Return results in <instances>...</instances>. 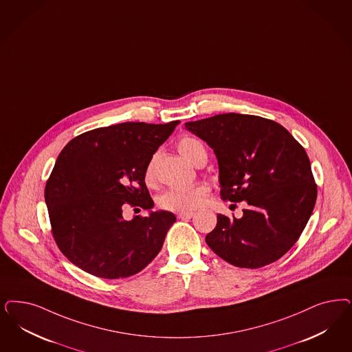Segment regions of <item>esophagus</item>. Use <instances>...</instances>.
<instances>
[{
	"mask_svg": "<svg viewBox=\"0 0 352 352\" xmlns=\"http://www.w3.org/2000/svg\"><path fill=\"white\" fill-rule=\"evenodd\" d=\"M194 216V212H181V213H178V219H191Z\"/></svg>",
	"mask_w": 352,
	"mask_h": 352,
	"instance_id": "1",
	"label": "esophagus"
}]
</instances>
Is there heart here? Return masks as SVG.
I'll return each instance as SVG.
<instances>
[{
  "instance_id": "1",
  "label": "heart",
  "mask_w": 352,
  "mask_h": 352,
  "mask_svg": "<svg viewBox=\"0 0 352 352\" xmlns=\"http://www.w3.org/2000/svg\"><path fill=\"white\" fill-rule=\"evenodd\" d=\"M178 151L187 161L196 164L206 157V148L194 138H183L178 143ZM144 179L152 183L155 179V161H149L144 170ZM208 188L204 184H195L188 188H171L158 197V206L171 212H192L203 206Z\"/></svg>"
}]
</instances>
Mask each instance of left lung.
Segmentation results:
<instances>
[{"label":"left lung","instance_id":"1","mask_svg":"<svg viewBox=\"0 0 352 352\" xmlns=\"http://www.w3.org/2000/svg\"><path fill=\"white\" fill-rule=\"evenodd\" d=\"M184 126L213 149L221 197L248 206L242 219L217 214L206 244L235 267L280 258L315 208L317 186L303 146L283 126L257 116L226 113Z\"/></svg>","mask_w":352,"mask_h":352}]
</instances>
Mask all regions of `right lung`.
I'll list each match as a JSON object with an SVG mask.
<instances>
[{"label": "right lung", "mask_w": 352, "mask_h": 352, "mask_svg": "<svg viewBox=\"0 0 352 352\" xmlns=\"http://www.w3.org/2000/svg\"><path fill=\"white\" fill-rule=\"evenodd\" d=\"M178 124L124 122L83 133L62 149L45 203L54 241L74 265L100 278H126L158 255L177 219L152 212L144 170ZM127 205L150 214L126 221Z\"/></svg>", "instance_id": "1"}]
</instances>
